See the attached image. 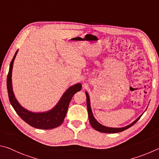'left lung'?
<instances>
[{
    "mask_svg": "<svg viewBox=\"0 0 159 159\" xmlns=\"http://www.w3.org/2000/svg\"><path fill=\"white\" fill-rule=\"evenodd\" d=\"M86 96H87V110H88V115H89V122L94 129L98 130L99 132H102V133H119L121 131H124V130H126L129 129V128L131 127L133 125H134L136 122H137L140 118L141 117V116L143 115V113L142 114V115H140L139 117L135 119V120L129 125H128L126 126L122 127V128H111V127H107L103 125H102L98 122V121L96 120L93 115L92 113V110H91V104H90V98H89V96L88 93L86 91Z\"/></svg>",
    "mask_w": 159,
    "mask_h": 159,
    "instance_id": "1",
    "label": "left lung"
}]
</instances>
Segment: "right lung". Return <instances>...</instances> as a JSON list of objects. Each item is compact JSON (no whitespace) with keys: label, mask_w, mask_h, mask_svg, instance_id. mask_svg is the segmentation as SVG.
<instances>
[{"label":"right lung","mask_w":159,"mask_h":159,"mask_svg":"<svg viewBox=\"0 0 159 159\" xmlns=\"http://www.w3.org/2000/svg\"><path fill=\"white\" fill-rule=\"evenodd\" d=\"M18 50L11 61L9 72L7 77V88L8 96L11 105L17 115L30 126L39 129H52L59 126L66 117L69 103L74 94L81 91L82 84L80 83L71 86L61 96L59 101L52 110L44 112H33L25 109L19 103L13 92L12 84V72L13 63Z\"/></svg>","instance_id":"add662e5"}]
</instances>
